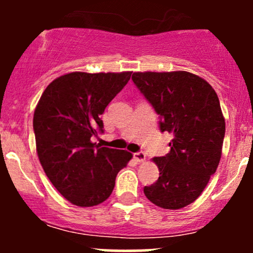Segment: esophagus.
I'll list each match as a JSON object with an SVG mask.
<instances>
[{
  "label": "esophagus",
  "instance_id": "obj_1",
  "mask_svg": "<svg viewBox=\"0 0 253 253\" xmlns=\"http://www.w3.org/2000/svg\"><path fill=\"white\" fill-rule=\"evenodd\" d=\"M133 157H134L135 161L139 162V163H143L145 159H146V155L144 152H135Z\"/></svg>",
  "mask_w": 253,
  "mask_h": 253
}]
</instances>
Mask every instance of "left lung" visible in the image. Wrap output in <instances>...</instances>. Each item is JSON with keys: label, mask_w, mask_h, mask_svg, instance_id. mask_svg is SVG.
<instances>
[{"label": "left lung", "mask_w": 253, "mask_h": 253, "mask_svg": "<svg viewBox=\"0 0 253 253\" xmlns=\"http://www.w3.org/2000/svg\"><path fill=\"white\" fill-rule=\"evenodd\" d=\"M132 80L173 135L170 152L152 159L159 178L144 194L164 210H179L201 195L221 158L225 118L207 81L187 71L134 72Z\"/></svg>", "instance_id": "1"}]
</instances>
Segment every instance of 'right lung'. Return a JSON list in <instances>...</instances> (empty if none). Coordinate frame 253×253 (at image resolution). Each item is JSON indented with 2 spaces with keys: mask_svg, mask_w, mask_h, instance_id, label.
<instances>
[{
  "mask_svg": "<svg viewBox=\"0 0 253 253\" xmlns=\"http://www.w3.org/2000/svg\"><path fill=\"white\" fill-rule=\"evenodd\" d=\"M130 71L70 72L43 90L33 117L37 153L54 188L78 207L110 196L118 172L132 159L126 150L101 147V115L129 81Z\"/></svg>",
  "mask_w": 253,
  "mask_h": 253,
  "instance_id": "obj_1",
  "label": "right lung"
}]
</instances>
